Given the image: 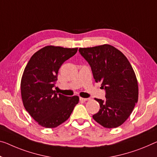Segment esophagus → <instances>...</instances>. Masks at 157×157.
<instances>
[{
    "instance_id": "1",
    "label": "esophagus",
    "mask_w": 157,
    "mask_h": 157,
    "mask_svg": "<svg viewBox=\"0 0 157 157\" xmlns=\"http://www.w3.org/2000/svg\"><path fill=\"white\" fill-rule=\"evenodd\" d=\"M90 98H80V100L81 101H83V102H86V101H88L90 100Z\"/></svg>"
}]
</instances>
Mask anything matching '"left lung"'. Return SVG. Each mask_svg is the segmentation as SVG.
<instances>
[{
  "label": "left lung",
  "mask_w": 157,
  "mask_h": 157,
  "mask_svg": "<svg viewBox=\"0 0 157 157\" xmlns=\"http://www.w3.org/2000/svg\"><path fill=\"white\" fill-rule=\"evenodd\" d=\"M79 52L89 64L96 83L106 91V100L95 98L100 109L93 116L103 127L120 126L128 119L138 100V83L127 57L112 45L81 48Z\"/></svg>",
  "instance_id": "8db88e82"
}]
</instances>
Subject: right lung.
Returning a JSON list of instances; mask_svg holds the SVG:
<instances>
[{"label":"right lung","mask_w":157,"mask_h":157,"mask_svg":"<svg viewBox=\"0 0 157 157\" xmlns=\"http://www.w3.org/2000/svg\"><path fill=\"white\" fill-rule=\"evenodd\" d=\"M78 48L48 45L31 57L21 79L24 107L40 126L53 128L69 119L78 96L67 97L53 90L59 69Z\"/></svg>","instance_id":"1"}]
</instances>
